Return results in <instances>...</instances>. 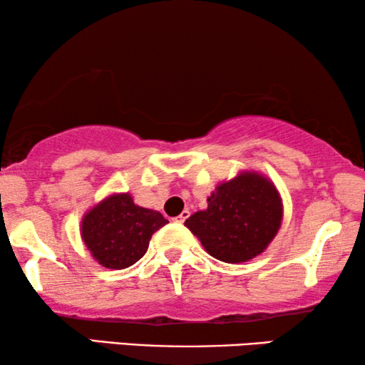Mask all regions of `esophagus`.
<instances>
[{"instance_id":"34e87169","label":"esophagus","mask_w":365,"mask_h":365,"mask_svg":"<svg viewBox=\"0 0 365 365\" xmlns=\"http://www.w3.org/2000/svg\"><path fill=\"white\" fill-rule=\"evenodd\" d=\"M187 217H189V211H187V209H184V211H182L181 214H179V216H178L176 219H174V221L179 222V224H182L184 221H186Z\"/></svg>"}]
</instances>
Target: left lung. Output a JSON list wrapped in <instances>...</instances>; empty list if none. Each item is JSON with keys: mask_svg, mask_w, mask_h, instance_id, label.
Here are the masks:
<instances>
[{"mask_svg": "<svg viewBox=\"0 0 365 365\" xmlns=\"http://www.w3.org/2000/svg\"><path fill=\"white\" fill-rule=\"evenodd\" d=\"M282 197L267 176L241 171L219 182L207 207L194 212L184 226L222 262H247L266 251L282 222Z\"/></svg>", "mask_w": 365, "mask_h": 365, "instance_id": "obj_1", "label": "left lung"}]
</instances>
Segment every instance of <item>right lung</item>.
<instances>
[{
	"label": "right lung",
	"mask_w": 365,
	"mask_h": 365,
	"mask_svg": "<svg viewBox=\"0 0 365 365\" xmlns=\"http://www.w3.org/2000/svg\"><path fill=\"white\" fill-rule=\"evenodd\" d=\"M168 224L159 211L134 204L129 192H113L81 219V239L98 264L126 269L148 251L151 236Z\"/></svg>",
	"instance_id": "1"
}]
</instances>
